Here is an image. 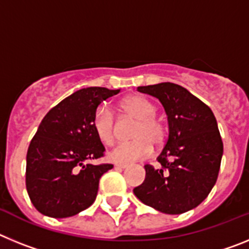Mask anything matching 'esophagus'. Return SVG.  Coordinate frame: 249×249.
<instances>
[{
    "instance_id": "esophagus-1",
    "label": "esophagus",
    "mask_w": 249,
    "mask_h": 249,
    "mask_svg": "<svg viewBox=\"0 0 249 249\" xmlns=\"http://www.w3.org/2000/svg\"><path fill=\"white\" fill-rule=\"evenodd\" d=\"M114 167H116V168H126L127 167V164H124V163H114Z\"/></svg>"
}]
</instances>
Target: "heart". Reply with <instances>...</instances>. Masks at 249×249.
Wrapping results in <instances>:
<instances>
[{"label":"heart","mask_w":249,"mask_h":249,"mask_svg":"<svg viewBox=\"0 0 249 249\" xmlns=\"http://www.w3.org/2000/svg\"><path fill=\"white\" fill-rule=\"evenodd\" d=\"M120 107L127 116L137 120L132 133L135 138L113 147L108 152V158L116 163L127 164L151 155L152 143L156 146L163 143L167 129L163 122L155 116L156 106L143 96L132 94L123 98ZM92 126L101 142L106 144L113 142L116 120L113 112L107 106L102 105L96 109Z\"/></svg>","instance_id":"heart-1"}]
</instances>
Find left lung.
Masks as SVG:
<instances>
[{
	"mask_svg": "<svg viewBox=\"0 0 249 249\" xmlns=\"http://www.w3.org/2000/svg\"><path fill=\"white\" fill-rule=\"evenodd\" d=\"M158 98L168 120V140L157 157L160 168L146 164L143 183L133 193L142 203L167 214L201 204L215 184L223 142L212 109L176 83L141 86Z\"/></svg>",
	"mask_w": 249,
	"mask_h": 249,
	"instance_id": "obj_1",
	"label": "left lung"
}]
</instances>
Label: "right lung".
I'll list each match as a JSON object with an SVG mask.
<instances>
[{"instance_id":"right-lung-1","label":"right lung","mask_w":249,"mask_h":249,"mask_svg":"<svg viewBox=\"0 0 249 249\" xmlns=\"http://www.w3.org/2000/svg\"><path fill=\"white\" fill-rule=\"evenodd\" d=\"M118 92L105 87L78 89L39 123L26 157V188L38 212L66 218L94 202L100 178L113 166L89 163L105 152L92 121L98 105Z\"/></svg>"}]
</instances>
